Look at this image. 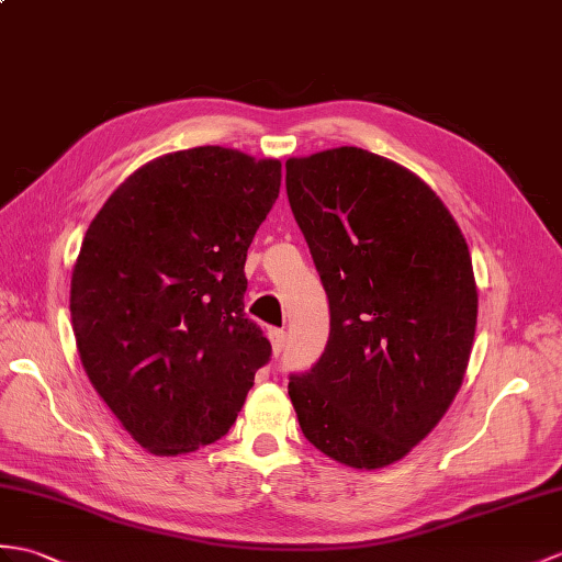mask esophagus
I'll list each match as a JSON object with an SVG mask.
<instances>
[{
    "label": "esophagus",
    "mask_w": 562,
    "mask_h": 562,
    "mask_svg": "<svg viewBox=\"0 0 562 562\" xmlns=\"http://www.w3.org/2000/svg\"><path fill=\"white\" fill-rule=\"evenodd\" d=\"M268 337H270V345H272V355L280 357V351L284 349V342H286V335H284V330L270 328V330H268Z\"/></svg>",
    "instance_id": "esophagus-1"
}]
</instances>
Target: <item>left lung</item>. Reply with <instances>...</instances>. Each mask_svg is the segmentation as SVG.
Listing matches in <instances>:
<instances>
[{"label":"left lung","instance_id":"left-lung-1","mask_svg":"<svg viewBox=\"0 0 562 562\" xmlns=\"http://www.w3.org/2000/svg\"><path fill=\"white\" fill-rule=\"evenodd\" d=\"M284 167L330 302L328 345L286 390L321 452L383 469L436 428L464 381L479 308L472 256L407 167L355 146Z\"/></svg>","mask_w":562,"mask_h":562}]
</instances>
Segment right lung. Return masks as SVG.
Returning <instances> with one entry per match:
<instances>
[{
  "instance_id": "obj_1",
  "label": "right lung",
  "mask_w": 562,
  "mask_h": 562,
  "mask_svg": "<svg viewBox=\"0 0 562 562\" xmlns=\"http://www.w3.org/2000/svg\"><path fill=\"white\" fill-rule=\"evenodd\" d=\"M280 181V160L177 150L138 167L90 222L71 272L78 357L153 454L225 436L270 359L244 313V263Z\"/></svg>"
}]
</instances>
